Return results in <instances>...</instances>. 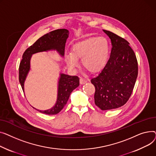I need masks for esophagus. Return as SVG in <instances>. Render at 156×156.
Returning a JSON list of instances; mask_svg holds the SVG:
<instances>
[{"mask_svg":"<svg viewBox=\"0 0 156 156\" xmlns=\"http://www.w3.org/2000/svg\"><path fill=\"white\" fill-rule=\"evenodd\" d=\"M87 82V80L85 79H83V78H80V83L81 84H84L85 83H86V82Z\"/></svg>","mask_w":156,"mask_h":156,"instance_id":"obj_1","label":"esophagus"}]
</instances>
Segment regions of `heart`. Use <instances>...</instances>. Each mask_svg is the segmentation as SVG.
<instances>
[{"label":"heart","instance_id":"obj_1","mask_svg":"<svg viewBox=\"0 0 156 156\" xmlns=\"http://www.w3.org/2000/svg\"><path fill=\"white\" fill-rule=\"evenodd\" d=\"M109 55V41L103 36H99L76 43L72 48V53L66 54L65 60L70 69L76 70L79 66L78 59H82L84 67L90 72L96 73L105 68Z\"/></svg>","mask_w":156,"mask_h":156}]
</instances>
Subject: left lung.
Returning a JSON list of instances; mask_svg holds the SVG:
<instances>
[{"instance_id": "left-lung-1", "label": "left lung", "mask_w": 156, "mask_h": 156, "mask_svg": "<svg viewBox=\"0 0 156 156\" xmlns=\"http://www.w3.org/2000/svg\"><path fill=\"white\" fill-rule=\"evenodd\" d=\"M110 38V57L99 75L90 80L95 87L94 103L101 110L116 109L129 99L138 76L136 55L124 38L107 30Z\"/></svg>"}]
</instances>
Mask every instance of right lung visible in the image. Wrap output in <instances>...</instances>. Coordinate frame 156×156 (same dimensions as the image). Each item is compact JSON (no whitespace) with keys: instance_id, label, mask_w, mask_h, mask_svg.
Returning <instances> with one entry per match:
<instances>
[{"instance_id":"obj_1","label":"right lung","mask_w":156,"mask_h":156,"mask_svg":"<svg viewBox=\"0 0 156 156\" xmlns=\"http://www.w3.org/2000/svg\"><path fill=\"white\" fill-rule=\"evenodd\" d=\"M69 32L66 29H59L52 31L41 36L33 45L26 49L23 55L19 68V80L24 91V84L26 76L30 70V60L33 54L48 50H57L62 57L65 53V45ZM79 86V78L60 74L58 85L57 102L51 109L40 112L47 115L58 113L67 104L70 93Z\"/></svg>"}]
</instances>
